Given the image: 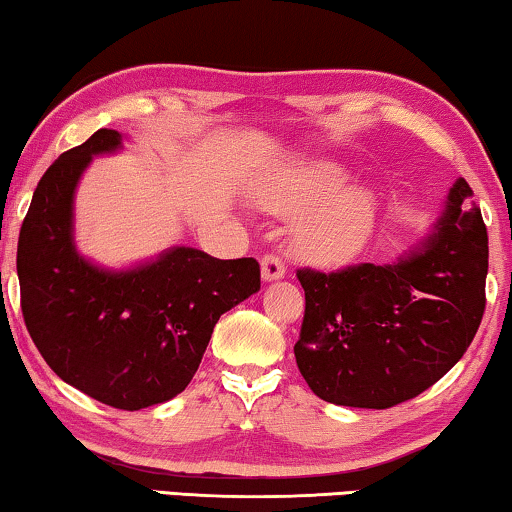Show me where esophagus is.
I'll return each instance as SVG.
<instances>
[{"mask_svg": "<svg viewBox=\"0 0 512 512\" xmlns=\"http://www.w3.org/2000/svg\"><path fill=\"white\" fill-rule=\"evenodd\" d=\"M261 270H263L265 281H274V279L286 277V263H283V258L279 254H274V251H267V254L263 256Z\"/></svg>", "mask_w": 512, "mask_h": 512, "instance_id": "34e87169", "label": "esophagus"}]
</instances>
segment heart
Masks as SVG:
<instances>
[{
    "mask_svg": "<svg viewBox=\"0 0 512 512\" xmlns=\"http://www.w3.org/2000/svg\"><path fill=\"white\" fill-rule=\"evenodd\" d=\"M348 174L332 162L306 164L265 199L283 217H297L293 247L304 261H348L364 247L375 224V201L366 190H346Z\"/></svg>",
    "mask_w": 512,
    "mask_h": 512,
    "instance_id": "obj_1",
    "label": "heart"
}]
</instances>
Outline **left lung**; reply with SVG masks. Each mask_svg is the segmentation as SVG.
Segmentation results:
<instances>
[{
    "label": "left lung",
    "instance_id": "left-lung-1",
    "mask_svg": "<svg viewBox=\"0 0 512 512\" xmlns=\"http://www.w3.org/2000/svg\"><path fill=\"white\" fill-rule=\"evenodd\" d=\"M465 178L451 187L437 233L396 265L336 272L300 267L304 320L295 359L334 405L387 410L451 371L485 311L487 229Z\"/></svg>",
    "mask_w": 512,
    "mask_h": 512
}]
</instances>
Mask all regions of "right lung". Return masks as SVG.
<instances>
[{"mask_svg": "<svg viewBox=\"0 0 512 512\" xmlns=\"http://www.w3.org/2000/svg\"><path fill=\"white\" fill-rule=\"evenodd\" d=\"M121 146L102 128L50 164L18 240L20 306L47 366L116 410L178 396L219 316L261 288L256 258L219 261L178 247L130 272L86 263L73 245V194L93 155Z\"/></svg>", "mask_w": 512, "mask_h": 512, "instance_id": "add662e5", "label": "right lung"}]
</instances>
